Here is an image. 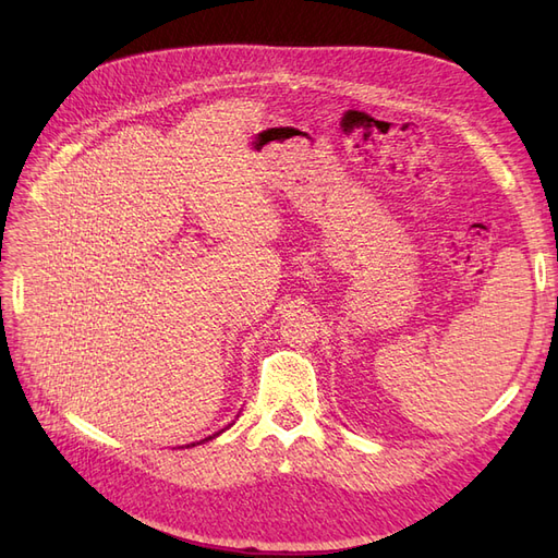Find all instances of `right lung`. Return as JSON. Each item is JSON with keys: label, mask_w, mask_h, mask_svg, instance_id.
<instances>
[{"label": "right lung", "mask_w": 558, "mask_h": 558, "mask_svg": "<svg viewBox=\"0 0 558 558\" xmlns=\"http://www.w3.org/2000/svg\"><path fill=\"white\" fill-rule=\"evenodd\" d=\"M218 435V433H216ZM216 435H209V437H205V440H211V437H216ZM205 440H202V442H205ZM195 447V445H193Z\"/></svg>", "instance_id": "1"}]
</instances>
